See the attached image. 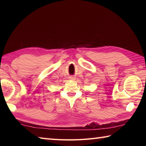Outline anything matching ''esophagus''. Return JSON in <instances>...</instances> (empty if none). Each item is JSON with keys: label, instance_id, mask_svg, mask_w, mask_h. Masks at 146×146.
Wrapping results in <instances>:
<instances>
[{"label": "esophagus", "instance_id": "obj_1", "mask_svg": "<svg viewBox=\"0 0 146 146\" xmlns=\"http://www.w3.org/2000/svg\"><path fill=\"white\" fill-rule=\"evenodd\" d=\"M71 79H73L74 78H73V77H71Z\"/></svg>", "mask_w": 146, "mask_h": 146}]
</instances>
